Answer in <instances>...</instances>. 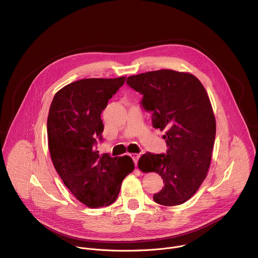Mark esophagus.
<instances>
[{"label": "esophagus", "mask_w": 258, "mask_h": 258, "mask_svg": "<svg viewBox=\"0 0 258 258\" xmlns=\"http://www.w3.org/2000/svg\"><path fill=\"white\" fill-rule=\"evenodd\" d=\"M130 156L132 157V159L134 160V162H135V164L137 165V163H138V160H139V158H140V154H138V153H131L130 154Z\"/></svg>", "instance_id": "esophagus-1"}]
</instances>
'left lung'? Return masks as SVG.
Returning <instances> with one entry per match:
<instances>
[{
  "instance_id": "left-lung-1",
  "label": "left lung",
  "mask_w": 258,
  "mask_h": 258,
  "mask_svg": "<svg viewBox=\"0 0 258 258\" xmlns=\"http://www.w3.org/2000/svg\"><path fill=\"white\" fill-rule=\"evenodd\" d=\"M127 85L143 94L144 108L152 112V125L165 131L166 154L147 153L138 165L161 175L164 187L156 203L176 206L188 201L207 176L216 122L208 94L189 72L160 69L131 76Z\"/></svg>"
}]
</instances>
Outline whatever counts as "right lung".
Instances as JSON below:
<instances>
[{"label":"right lung","mask_w":258,"mask_h":258,"mask_svg":"<svg viewBox=\"0 0 258 258\" xmlns=\"http://www.w3.org/2000/svg\"><path fill=\"white\" fill-rule=\"evenodd\" d=\"M124 82L125 77L73 82L55 94L50 106L47 130L52 162L68 190L90 208L112 204L123 178L135 168L127 155L112 158L94 148L104 130L103 109Z\"/></svg>","instance_id":"right-lung-1"}]
</instances>
